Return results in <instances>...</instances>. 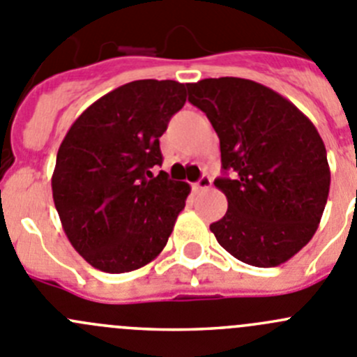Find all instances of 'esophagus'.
<instances>
[{
  "mask_svg": "<svg viewBox=\"0 0 357 357\" xmlns=\"http://www.w3.org/2000/svg\"><path fill=\"white\" fill-rule=\"evenodd\" d=\"M211 185H213L211 178H209V176L204 174V176H200L199 181H197L195 185H193V190H195V192H204V190H209Z\"/></svg>",
  "mask_w": 357,
  "mask_h": 357,
  "instance_id": "esophagus-1",
  "label": "esophagus"
}]
</instances>
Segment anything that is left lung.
Listing matches in <instances>:
<instances>
[{"mask_svg": "<svg viewBox=\"0 0 357 357\" xmlns=\"http://www.w3.org/2000/svg\"><path fill=\"white\" fill-rule=\"evenodd\" d=\"M186 89L220 137L225 176L214 185L228 209L211 231L248 265L288 261L316 234L330 193L319 132L293 102L252 79L206 78Z\"/></svg>", "mask_w": 357, "mask_h": 357, "instance_id": "left-lung-1", "label": "left lung"}]
</instances>
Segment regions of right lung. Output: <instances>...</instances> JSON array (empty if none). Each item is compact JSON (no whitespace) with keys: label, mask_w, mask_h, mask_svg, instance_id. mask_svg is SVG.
<instances>
[{"label":"right lung","mask_w":357,"mask_h":357,"mask_svg":"<svg viewBox=\"0 0 357 357\" xmlns=\"http://www.w3.org/2000/svg\"><path fill=\"white\" fill-rule=\"evenodd\" d=\"M185 83L136 79L91 105L61 143L52 195L73 248L108 274L132 272L165 248L190 185L162 165L160 136L185 106Z\"/></svg>","instance_id":"1"}]
</instances>
